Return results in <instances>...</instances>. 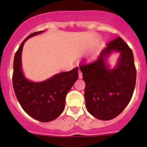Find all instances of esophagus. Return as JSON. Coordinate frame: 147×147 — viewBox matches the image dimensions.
<instances>
[{
	"instance_id": "esophagus-1",
	"label": "esophagus",
	"mask_w": 147,
	"mask_h": 147,
	"mask_svg": "<svg viewBox=\"0 0 147 147\" xmlns=\"http://www.w3.org/2000/svg\"><path fill=\"white\" fill-rule=\"evenodd\" d=\"M79 78H80V79H82V71H80V70H79Z\"/></svg>"
}]
</instances>
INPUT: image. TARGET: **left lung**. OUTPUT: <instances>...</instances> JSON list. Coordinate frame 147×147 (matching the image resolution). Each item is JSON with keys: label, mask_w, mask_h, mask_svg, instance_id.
<instances>
[{"label": "left lung", "mask_w": 147, "mask_h": 147, "mask_svg": "<svg viewBox=\"0 0 147 147\" xmlns=\"http://www.w3.org/2000/svg\"><path fill=\"white\" fill-rule=\"evenodd\" d=\"M115 50L121 53L118 64L109 69L105 59ZM85 82V105L88 112L100 120L119 115L130 102L136 82V68L132 49L120 37L102 49L96 60L80 63Z\"/></svg>", "instance_id": "obj_1"}]
</instances>
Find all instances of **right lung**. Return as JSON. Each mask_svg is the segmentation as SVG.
Segmentation results:
<instances>
[{"label": "right lung", "mask_w": 147, "mask_h": 147, "mask_svg": "<svg viewBox=\"0 0 147 147\" xmlns=\"http://www.w3.org/2000/svg\"><path fill=\"white\" fill-rule=\"evenodd\" d=\"M42 32L28 35L15 53L12 84L15 96L23 110L36 120L49 122L57 119L63 112L66 95L78 79V67L57 74L42 82H32L26 79L21 69L23 44L28 38Z\"/></svg>", "instance_id": "right-lung-1"}]
</instances>
